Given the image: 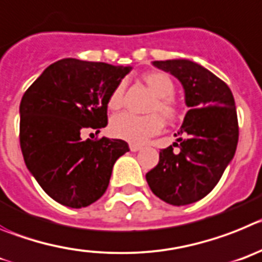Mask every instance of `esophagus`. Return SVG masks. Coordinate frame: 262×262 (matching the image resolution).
<instances>
[{
    "mask_svg": "<svg viewBox=\"0 0 262 262\" xmlns=\"http://www.w3.org/2000/svg\"><path fill=\"white\" fill-rule=\"evenodd\" d=\"M129 148H130V151L136 152V151H140L141 148H142V146H141V145H134V143H130V145H129Z\"/></svg>",
    "mask_w": 262,
    "mask_h": 262,
    "instance_id": "esophagus-1",
    "label": "esophagus"
}]
</instances>
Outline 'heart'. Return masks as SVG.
Segmentation results:
<instances>
[{"mask_svg":"<svg viewBox=\"0 0 262 262\" xmlns=\"http://www.w3.org/2000/svg\"><path fill=\"white\" fill-rule=\"evenodd\" d=\"M143 81L148 89L157 95L148 111L150 112L159 111L169 121L178 119L180 110L178 103L172 98L175 93V84L168 75L159 72L147 73L143 75ZM122 104H124V84L119 83L108 98V107L110 110L116 111L121 108ZM163 126V120L157 114L137 116L129 112H122L111 120L110 129L112 136L119 140L137 145V143H143L150 137L159 133Z\"/></svg>","mask_w":262,"mask_h":262,"instance_id":"b5f03b06","label":"heart"}]
</instances>
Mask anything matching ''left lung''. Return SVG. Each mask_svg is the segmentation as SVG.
<instances>
[{"label":"left lung","instance_id":"8db88e82","mask_svg":"<svg viewBox=\"0 0 262 262\" xmlns=\"http://www.w3.org/2000/svg\"><path fill=\"white\" fill-rule=\"evenodd\" d=\"M155 68L180 81L189 108L175 133L181 151L160 150L159 163L146 173L157 197L173 206L204 199L234 158L239 140L235 100L230 87L202 65L185 58L154 61Z\"/></svg>","mask_w":262,"mask_h":262}]
</instances>
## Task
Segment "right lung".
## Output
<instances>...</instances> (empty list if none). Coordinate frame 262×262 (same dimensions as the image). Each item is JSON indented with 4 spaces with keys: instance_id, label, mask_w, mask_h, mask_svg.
<instances>
[{
    "instance_id": "obj_1",
    "label": "right lung",
    "mask_w": 262,
    "mask_h": 262,
    "mask_svg": "<svg viewBox=\"0 0 262 262\" xmlns=\"http://www.w3.org/2000/svg\"><path fill=\"white\" fill-rule=\"evenodd\" d=\"M132 67L62 58L28 87L19 105L25 163L58 204L81 209L104 194L114 164L129 151L122 140H82L108 124V98Z\"/></svg>"
}]
</instances>
